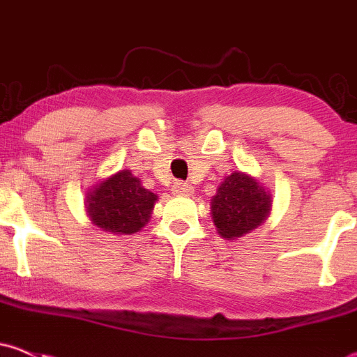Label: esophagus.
Here are the masks:
<instances>
[{
  "instance_id": "1",
  "label": "esophagus",
  "mask_w": 357,
  "mask_h": 357,
  "mask_svg": "<svg viewBox=\"0 0 357 357\" xmlns=\"http://www.w3.org/2000/svg\"><path fill=\"white\" fill-rule=\"evenodd\" d=\"M172 193H174V195H183V197H188V195H192L193 193V186H190V185H186V183H183V181H178V183H174V185H172Z\"/></svg>"
}]
</instances>
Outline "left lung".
I'll list each match as a JSON object with an SVG mask.
<instances>
[{
    "instance_id": "1",
    "label": "left lung",
    "mask_w": 357,
    "mask_h": 357,
    "mask_svg": "<svg viewBox=\"0 0 357 357\" xmlns=\"http://www.w3.org/2000/svg\"><path fill=\"white\" fill-rule=\"evenodd\" d=\"M211 211L219 235L236 240L266 221L271 211V195L257 179L235 171L219 185Z\"/></svg>"
}]
</instances>
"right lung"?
<instances>
[{"label": "right lung", "mask_w": 357, "mask_h": 357, "mask_svg": "<svg viewBox=\"0 0 357 357\" xmlns=\"http://www.w3.org/2000/svg\"><path fill=\"white\" fill-rule=\"evenodd\" d=\"M155 202V193L143 188L142 181L124 169L86 193V212L103 231L132 235L150 221Z\"/></svg>", "instance_id": "obj_1"}]
</instances>
